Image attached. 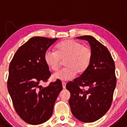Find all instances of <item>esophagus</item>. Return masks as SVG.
<instances>
[{
    "label": "esophagus",
    "mask_w": 127,
    "mask_h": 127,
    "mask_svg": "<svg viewBox=\"0 0 127 127\" xmlns=\"http://www.w3.org/2000/svg\"><path fill=\"white\" fill-rule=\"evenodd\" d=\"M62 86H63L64 89H65V88H66V83L62 82Z\"/></svg>",
    "instance_id": "esophagus-1"
}]
</instances>
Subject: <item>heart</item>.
I'll return each mask as SVG.
<instances>
[{
  "instance_id": "obj_1",
  "label": "heart",
  "mask_w": 127,
  "mask_h": 127,
  "mask_svg": "<svg viewBox=\"0 0 127 127\" xmlns=\"http://www.w3.org/2000/svg\"><path fill=\"white\" fill-rule=\"evenodd\" d=\"M92 52L90 48L73 39H66L56 45L55 52L48 50L44 54V61L52 71L59 69L61 60L64 61L65 68L53 75V79L67 81L76 73H83L90 65Z\"/></svg>"
}]
</instances>
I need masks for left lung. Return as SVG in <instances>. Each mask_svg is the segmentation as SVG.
Masks as SVG:
<instances>
[{"label":"left lung","mask_w":127,"mask_h":127,"mask_svg":"<svg viewBox=\"0 0 127 127\" xmlns=\"http://www.w3.org/2000/svg\"><path fill=\"white\" fill-rule=\"evenodd\" d=\"M77 38L88 41L92 52L89 66L80 76L69 82V104L72 115L83 122H92L102 117L110 107L116 85L114 61L106 47L93 36ZM87 87V90L82 87Z\"/></svg>","instance_id":"8db88e82"}]
</instances>
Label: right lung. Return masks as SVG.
<instances>
[{
	"label": "right lung",
	"mask_w": 127,
	"mask_h": 127,
	"mask_svg": "<svg viewBox=\"0 0 127 127\" xmlns=\"http://www.w3.org/2000/svg\"><path fill=\"white\" fill-rule=\"evenodd\" d=\"M58 39L31 38L18 48L10 62L8 92L18 116L29 124H41L51 117L55 102L62 90L60 80L45 88L40 85L51 75L44 54Z\"/></svg>",
	"instance_id": "right-lung-1"
}]
</instances>
